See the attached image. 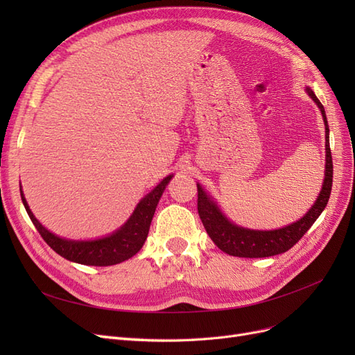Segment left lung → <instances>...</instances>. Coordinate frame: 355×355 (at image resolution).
<instances>
[{
    "mask_svg": "<svg viewBox=\"0 0 355 355\" xmlns=\"http://www.w3.org/2000/svg\"><path fill=\"white\" fill-rule=\"evenodd\" d=\"M306 93L311 96L323 115V121L326 125V171H324V182L320 194L305 216L292 225H287L280 230L272 231H256L247 230L239 225L232 223L225 218V214L198 184V200L197 207L200 219L206 228L209 237L213 240L219 249L231 256L239 257H268L274 254H280L287 252L304 237V234L313 227V223L327 206L331 191V180H333V161L329 144V124L324 112V106L317 99V96L309 87H306Z\"/></svg>",
    "mask_w": 355,
    "mask_h": 355,
    "instance_id": "left-lung-1",
    "label": "left lung"
}]
</instances>
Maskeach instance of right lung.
Here are the masks:
<instances>
[{
  "label": "right lung",
  "instance_id": "1",
  "mask_svg": "<svg viewBox=\"0 0 355 355\" xmlns=\"http://www.w3.org/2000/svg\"><path fill=\"white\" fill-rule=\"evenodd\" d=\"M171 178H173L171 175L164 178L148 196L139 201L133 214L120 230H116L115 232L108 235V237L90 241H75L58 237V235L42 227L34 214H32L24 197L22 187H20V197H22L24 206L32 223L35 225L37 231L58 254L71 262L83 265L110 266L130 259L132 256H135L142 249V245L148 237L149 227H151L157 204Z\"/></svg>",
  "mask_w": 355,
  "mask_h": 355
}]
</instances>
